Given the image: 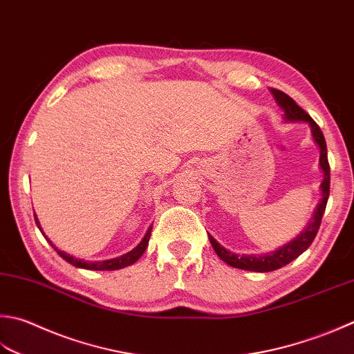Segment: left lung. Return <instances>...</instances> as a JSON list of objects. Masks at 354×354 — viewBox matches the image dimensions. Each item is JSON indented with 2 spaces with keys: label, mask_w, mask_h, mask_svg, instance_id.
<instances>
[{
  "label": "left lung",
  "mask_w": 354,
  "mask_h": 354,
  "mask_svg": "<svg viewBox=\"0 0 354 354\" xmlns=\"http://www.w3.org/2000/svg\"><path fill=\"white\" fill-rule=\"evenodd\" d=\"M272 95L274 101L278 102V106L282 109L283 120L290 122H296V121L308 122V126L311 129V135H313V140L321 151L319 165L324 173V181L321 184L322 198L316 207L313 218H311V221L307 224V227L304 228L299 236L293 239L292 242H288V244H286L283 247H279L276 252L266 253V254H236L233 252H228L223 245H219L218 241L214 239L212 234H209L212 247L225 264L232 266L234 268L248 270V272H258V273L273 272V270H278L283 266H287L293 259H296L297 256L307 250V248L311 245V242L315 241L317 230H319L325 207H327V201L330 195V164L327 158V144H325L322 130L313 120H311V116L306 112V110L297 106L295 100L290 98L287 93L281 92L278 88H272Z\"/></svg>",
  "instance_id": "obj_1"
}]
</instances>
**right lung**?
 <instances>
[{"label": "right lung", "mask_w": 354, "mask_h": 354, "mask_svg": "<svg viewBox=\"0 0 354 354\" xmlns=\"http://www.w3.org/2000/svg\"><path fill=\"white\" fill-rule=\"evenodd\" d=\"M33 214H35V213H33ZM35 221H37V225H38V228L41 230V233H43V228H41V225H39V221H38V218H37V214H35ZM150 233H151V225L149 227L147 233L144 234V238H142V241L140 242V244H138V245H136L131 252H129V253H126V254L120 256V258L106 259V261H95V262H90V261H84V259L73 258V256L67 254L66 252H61V250H58V248L52 244L50 239H48L44 233H43V236H44L48 242H50L52 247L55 248V250H57V253L61 256L62 259L67 261L68 264H72V266H75V267H78V268H86V270H120V268H124V267H129V266H131V264H135V262L141 258L142 253L145 252V248H147V245H149Z\"/></svg>", "instance_id": "add662e5"}]
</instances>
